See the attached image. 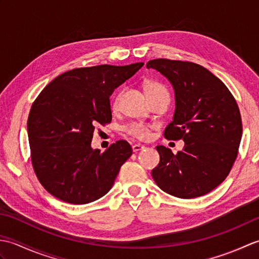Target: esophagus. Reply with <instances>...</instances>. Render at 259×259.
<instances>
[{
    "label": "esophagus",
    "mask_w": 259,
    "mask_h": 259,
    "mask_svg": "<svg viewBox=\"0 0 259 259\" xmlns=\"http://www.w3.org/2000/svg\"><path fill=\"white\" fill-rule=\"evenodd\" d=\"M144 146L142 145H140V144H136V145H134L133 146V150H134V152H138V151H140V150H142L144 149Z\"/></svg>",
    "instance_id": "obj_1"
}]
</instances>
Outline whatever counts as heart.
Wrapping results in <instances>:
<instances>
[{"mask_svg":"<svg viewBox=\"0 0 259 259\" xmlns=\"http://www.w3.org/2000/svg\"><path fill=\"white\" fill-rule=\"evenodd\" d=\"M145 91L147 96H150L152 93L158 92V91H167V89L162 84L157 83V82L148 81L145 83ZM118 101H119V97L114 99L113 107H117ZM128 133L131 136H134L137 139L146 140L150 137V128L144 123H133L129 126Z\"/></svg>","mask_w":259,"mask_h":259,"instance_id":"b5f03b06","label":"heart"}]
</instances>
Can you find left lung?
Here are the masks:
<instances>
[{
  "label": "left lung",
  "instance_id": "8db88e82",
  "mask_svg": "<svg viewBox=\"0 0 259 259\" xmlns=\"http://www.w3.org/2000/svg\"><path fill=\"white\" fill-rule=\"evenodd\" d=\"M171 83L176 109L164 130L168 139H183L174 155L157 146L160 162L151 175L167 194L189 199L208 194L226 179L237 157L243 134L235 98L216 75L199 64L168 59L147 63Z\"/></svg>",
  "mask_w": 259,
  "mask_h": 259
}]
</instances>
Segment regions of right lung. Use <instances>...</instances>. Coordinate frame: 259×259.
<instances>
[{"label":"right lung","instance_id":"right-lung-1","mask_svg":"<svg viewBox=\"0 0 259 259\" xmlns=\"http://www.w3.org/2000/svg\"><path fill=\"white\" fill-rule=\"evenodd\" d=\"M144 62L73 69L52 80L33 102L27 119L37 179L54 197L83 205L112 188L133 148L119 140L104 152L92 149L96 126L111 122L110 96Z\"/></svg>","mask_w":259,"mask_h":259}]
</instances>
